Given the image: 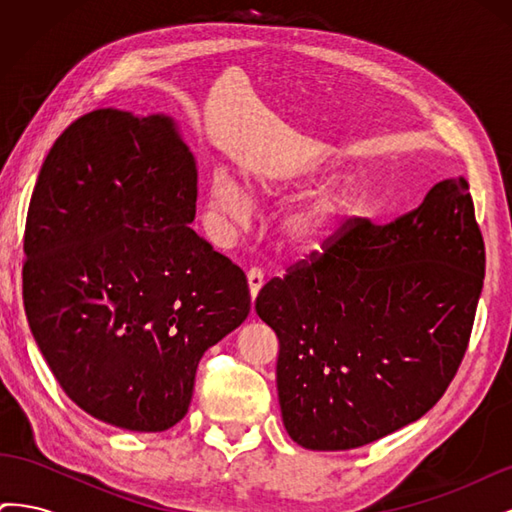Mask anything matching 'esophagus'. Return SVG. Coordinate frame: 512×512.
Instances as JSON below:
<instances>
[{
    "instance_id": "34e87169",
    "label": "esophagus",
    "mask_w": 512,
    "mask_h": 512,
    "mask_svg": "<svg viewBox=\"0 0 512 512\" xmlns=\"http://www.w3.org/2000/svg\"><path fill=\"white\" fill-rule=\"evenodd\" d=\"M262 284H265V275H262L260 269H250L247 271V286H250V297L252 301L258 297V292L262 288Z\"/></svg>"
}]
</instances>
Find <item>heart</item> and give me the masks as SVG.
<instances>
[{
    "label": "heart",
    "mask_w": 512,
    "mask_h": 512,
    "mask_svg": "<svg viewBox=\"0 0 512 512\" xmlns=\"http://www.w3.org/2000/svg\"><path fill=\"white\" fill-rule=\"evenodd\" d=\"M280 177H256L254 188L262 198H275L290 188ZM365 185L359 179H346L329 185L316 196L303 200L284 213L280 222L282 241L290 250L309 252L327 241L350 215L361 207ZM209 209L232 226L250 222L254 213L252 194L228 170L215 168L209 188Z\"/></svg>",
    "instance_id": "1"
}]
</instances>
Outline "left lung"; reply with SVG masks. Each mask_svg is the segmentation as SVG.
<instances>
[{"mask_svg": "<svg viewBox=\"0 0 512 512\" xmlns=\"http://www.w3.org/2000/svg\"><path fill=\"white\" fill-rule=\"evenodd\" d=\"M485 280L468 181L433 185L386 226L354 218L273 277L256 314L280 339L288 436L348 451L418 421L455 378Z\"/></svg>", "mask_w": 512, "mask_h": 512, "instance_id": "left-lung-1", "label": "left lung"}]
</instances>
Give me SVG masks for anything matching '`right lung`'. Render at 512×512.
Instances as JSON below:
<instances>
[{"mask_svg": "<svg viewBox=\"0 0 512 512\" xmlns=\"http://www.w3.org/2000/svg\"><path fill=\"white\" fill-rule=\"evenodd\" d=\"M196 181L173 117L117 108L76 119L40 168L25 314L61 389L102 423L177 425L198 361L250 314L245 273L188 226Z\"/></svg>", "mask_w": 512, "mask_h": 512, "instance_id": "1", "label": "right lung"}]
</instances>
